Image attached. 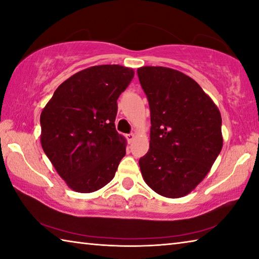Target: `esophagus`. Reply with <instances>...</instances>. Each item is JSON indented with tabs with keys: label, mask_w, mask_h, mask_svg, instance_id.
Here are the masks:
<instances>
[{
	"label": "esophagus",
	"mask_w": 259,
	"mask_h": 259,
	"mask_svg": "<svg viewBox=\"0 0 259 259\" xmlns=\"http://www.w3.org/2000/svg\"><path fill=\"white\" fill-rule=\"evenodd\" d=\"M125 138H126V140H128L129 144L133 143L134 139H135V134H128V135H125Z\"/></svg>",
	"instance_id": "esophagus-1"
}]
</instances>
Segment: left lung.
I'll list each match as a JSON object with an SVG mask.
<instances>
[{"label": "left lung", "instance_id": "obj_1", "mask_svg": "<svg viewBox=\"0 0 259 259\" xmlns=\"http://www.w3.org/2000/svg\"><path fill=\"white\" fill-rule=\"evenodd\" d=\"M151 112L150 150L139 159L145 183L181 198L207 176L223 147L222 116L198 83L166 67L137 69Z\"/></svg>", "mask_w": 259, "mask_h": 259}]
</instances>
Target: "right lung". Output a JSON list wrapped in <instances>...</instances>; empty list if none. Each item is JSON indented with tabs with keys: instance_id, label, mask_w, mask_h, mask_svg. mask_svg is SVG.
Returning <instances> with one entry per match:
<instances>
[{
	"instance_id": "1",
	"label": "right lung",
	"mask_w": 259,
	"mask_h": 259,
	"mask_svg": "<svg viewBox=\"0 0 259 259\" xmlns=\"http://www.w3.org/2000/svg\"><path fill=\"white\" fill-rule=\"evenodd\" d=\"M135 75L120 65H100L61 83L41 113V144L67 185L91 193L115 176L125 139L115 129L117 98Z\"/></svg>"
}]
</instances>
